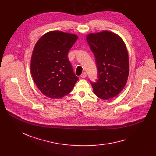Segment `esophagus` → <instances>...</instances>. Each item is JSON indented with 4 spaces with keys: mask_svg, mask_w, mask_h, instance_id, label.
Listing matches in <instances>:
<instances>
[{
    "mask_svg": "<svg viewBox=\"0 0 156 156\" xmlns=\"http://www.w3.org/2000/svg\"><path fill=\"white\" fill-rule=\"evenodd\" d=\"M86 77H87V73H86L85 72L81 74V78H86Z\"/></svg>",
    "mask_w": 156,
    "mask_h": 156,
    "instance_id": "esophagus-1",
    "label": "esophagus"
}]
</instances>
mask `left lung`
I'll return each mask as SVG.
<instances>
[{
    "instance_id": "8db88e82",
    "label": "left lung",
    "mask_w": 156,
    "mask_h": 156,
    "mask_svg": "<svg viewBox=\"0 0 156 156\" xmlns=\"http://www.w3.org/2000/svg\"><path fill=\"white\" fill-rule=\"evenodd\" d=\"M87 41L95 57L98 70L96 83L90 81L94 94L101 99L117 96L127 82L128 53L122 39L109 31L89 34Z\"/></svg>"
}]
</instances>
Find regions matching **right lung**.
I'll return each mask as SVG.
<instances>
[{
	"mask_svg": "<svg viewBox=\"0 0 156 156\" xmlns=\"http://www.w3.org/2000/svg\"><path fill=\"white\" fill-rule=\"evenodd\" d=\"M77 39L75 34L51 31L37 41L31 58V73L44 95L60 99L69 94L77 82L78 78L68 58Z\"/></svg>",
	"mask_w": 156,
	"mask_h": 156,
	"instance_id": "1",
	"label": "right lung"
}]
</instances>
